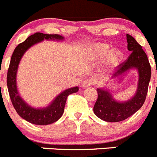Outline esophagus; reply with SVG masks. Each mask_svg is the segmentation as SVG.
I'll list each match as a JSON object with an SVG mask.
<instances>
[{"mask_svg": "<svg viewBox=\"0 0 157 157\" xmlns=\"http://www.w3.org/2000/svg\"><path fill=\"white\" fill-rule=\"evenodd\" d=\"M95 84V80L93 79V78H86L84 81L82 82V86L83 88H86V87H89L90 86H93V85Z\"/></svg>", "mask_w": 157, "mask_h": 157, "instance_id": "esophagus-1", "label": "esophagus"}]
</instances>
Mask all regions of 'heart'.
<instances>
[{
    "instance_id": "1",
    "label": "heart",
    "mask_w": 157,
    "mask_h": 157,
    "mask_svg": "<svg viewBox=\"0 0 157 157\" xmlns=\"http://www.w3.org/2000/svg\"><path fill=\"white\" fill-rule=\"evenodd\" d=\"M86 58L92 61H100L106 57L105 66L107 68H113L121 61L123 53L119 49L110 50V46L106 43H96L87 47Z\"/></svg>"
}]
</instances>
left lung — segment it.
<instances>
[{"label":"left lung","instance_id":"obj_1","mask_svg":"<svg viewBox=\"0 0 157 157\" xmlns=\"http://www.w3.org/2000/svg\"><path fill=\"white\" fill-rule=\"evenodd\" d=\"M128 50L131 54L124 62L114 71L112 79H121L132 69L138 71L137 89L135 95L126 101H117L111 91L106 88H97L98 98L93 107L95 114L107 122H118L125 120L142 107L146 100L151 78V67L149 60L142 47L134 37L127 34Z\"/></svg>","mask_w":157,"mask_h":157}]
</instances>
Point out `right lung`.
<instances>
[{
  "label": "right lung",
  "instance_id": "obj_1",
  "mask_svg": "<svg viewBox=\"0 0 157 157\" xmlns=\"http://www.w3.org/2000/svg\"><path fill=\"white\" fill-rule=\"evenodd\" d=\"M56 40L63 41L64 37L57 34H44L36 33L29 36L21 44H18L15 49L11 56L7 75V85L11 103L20 117L33 124L47 125L57 121L61 118L64 113V106L67 96L71 93H77L78 87L67 89L57 95L51 103L45 107H36L29 105L20 96L17 88V71L21 57L27 50L35 44L42 42L44 40Z\"/></svg>",
  "mask_w": 157,
  "mask_h": 157
}]
</instances>
